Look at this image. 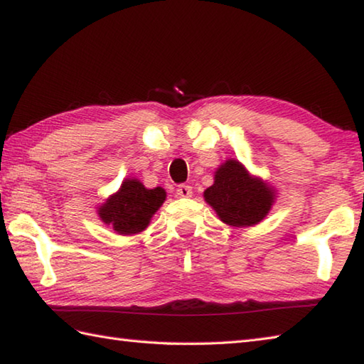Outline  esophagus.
Listing matches in <instances>:
<instances>
[{"label": "esophagus", "instance_id": "34e87169", "mask_svg": "<svg viewBox=\"0 0 364 364\" xmlns=\"http://www.w3.org/2000/svg\"><path fill=\"white\" fill-rule=\"evenodd\" d=\"M193 193V190L190 186H186V183H182V186L177 187V195L181 196V198H190Z\"/></svg>", "mask_w": 364, "mask_h": 364}]
</instances>
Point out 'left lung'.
Here are the masks:
<instances>
[{"label":"left lung","instance_id":"obj_1","mask_svg":"<svg viewBox=\"0 0 364 364\" xmlns=\"http://www.w3.org/2000/svg\"><path fill=\"white\" fill-rule=\"evenodd\" d=\"M205 201L224 224L252 227L269 214L275 190L251 176L237 159H227L214 172V183L205 190Z\"/></svg>","mask_w":364,"mask_h":364}]
</instances>
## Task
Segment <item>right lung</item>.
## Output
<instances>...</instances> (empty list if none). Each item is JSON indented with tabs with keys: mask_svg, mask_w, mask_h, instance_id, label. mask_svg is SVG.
Returning a JSON list of instances; mask_svg holds the SVG:
<instances>
[{
	"mask_svg": "<svg viewBox=\"0 0 364 364\" xmlns=\"http://www.w3.org/2000/svg\"><path fill=\"white\" fill-rule=\"evenodd\" d=\"M164 200V188H145L137 178H126L118 192L99 208V218L119 235H136L149 227Z\"/></svg>",
	"mask_w": 364,
	"mask_h": 364,
	"instance_id": "1",
	"label": "right lung"
}]
</instances>
